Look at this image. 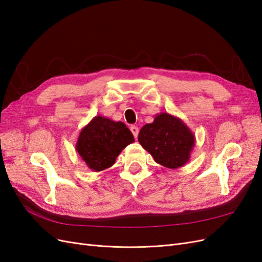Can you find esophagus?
Segmentation results:
<instances>
[{"mask_svg": "<svg viewBox=\"0 0 262 262\" xmlns=\"http://www.w3.org/2000/svg\"><path fill=\"white\" fill-rule=\"evenodd\" d=\"M130 130H131V132H132V134L134 136V138H138V134H139V128L137 125H131L130 126Z\"/></svg>", "mask_w": 262, "mask_h": 262, "instance_id": "1", "label": "esophagus"}]
</instances>
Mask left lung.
<instances>
[{
  "label": "left lung",
  "mask_w": 262,
  "mask_h": 262,
  "mask_svg": "<svg viewBox=\"0 0 262 262\" xmlns=\"http://www.w3.org/2000/svg\"><path fill=\"white\" fill-rule=\"evenodd\" d=\"M138 140L157 164L170 169L182 167L194 146V136L189 126L167 113L156 115L152 123H146Z\"/></svg>",
  "instance_id": "8db88e82"
}]
</instances>
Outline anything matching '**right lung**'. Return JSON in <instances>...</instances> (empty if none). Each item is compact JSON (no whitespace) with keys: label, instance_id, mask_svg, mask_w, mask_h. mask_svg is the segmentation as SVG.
Here are the masks:
<instances>
[{"label":"right lung","instance_id":"1","mask_svg":"<svg viewBox=\"0 0 262 262\" xmlns=\"http://www.w3.org/2000/svg\"><path fill=\"white\" fill-rule=\"evenodd\" d=\"M134 142L133 134L121 121L96 116L82 129L75 149L94 171H101L115 164L121 150Z\"/></svg>","mask_w":262,"mask_h":262}]
</instances>
